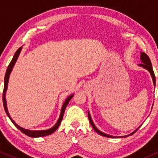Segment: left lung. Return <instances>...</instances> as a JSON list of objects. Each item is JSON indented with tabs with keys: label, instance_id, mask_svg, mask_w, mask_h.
I'll return each instance as SVG.
<instances>
[{
	"label": "left lung",
	"instance_id": "1",
	"mask_svg": "<svg viewBox=\"0 0 158 158\" xmlns=\"http://www.w3.org/2000/svg\"><path fill=\"white\" fill-rule=\"evenodd\" d=\"M141 56H140V59L141 61H142V63L141 64H139V66H140V67H142L143 69H146L149 72V73L151 74V76H152V80H153V84H154V86H155V84H156V79H155V76H154V71H153V68H152V62H151V60L150 59H149V57L148 56L147 54H145V52H140ZM88 118H89V122H90V124L91 126L93 127V128L94 129L95 131L97 133H99V135H102V136H105V137H108V138H119V137H127L129 136V135H133L135 133V132L137 131V130H139V128L140 127H139L138 128L136 129L135 130H134L133 133H131L130 134H129V135H122V136H113V135H108V134H106V133H102V131H100L99 129L97 128L96 126H95L94 123H93L92 118H91V116H90V114H89V111H88Z\"/></svg>",
	"mask_w": 158,
	"mask_h": 158
}]
</instances>
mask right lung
Instances as JSON below:
<instances>
[{"instance_id":"obj_1","label":"right lung","mask_w":158,"mask_h":158,"mask_svg":"<svg viewBox=\"0 0 158 158\" xmlns=\"http://www.w3.org/2000/svg\"><path fill=\"white\" fill-rule=\"evenodd\" d=\"M22 49H23V47H19V48L18 50H16V52H15L14 56H13V59H12L10 63L9 64V65H8L7 69H6V74H5L4 92H3V103H4V109H5V111H6V114H7V116L9 117V118L10 119L11 121L13 122V124H14L15 126L17 127V128L20 130V131L23 132V133L25 134V135H28V136H30V137H35H35L46 136V135H50V134L53 133L54 132H55L56 130L58 129V127H59V125H60L61 122H62V118H63L64 113H65V110L66 108V106H68V104L69 103L70 100L72 99L74 94L70 95V96H68V97L66 98L65 102H64L63 105H62V108H61V112H60V115H59V119H58V120H57L56 123V124L54 125V126L52 127H51V128L48 129V130H27V129L23 128V127H19V125L16 124V123H15L14 120H13V119H12L10 115L9 112H8L7 106H6V90H7V86H8V82H9L10 75L12 70H13V67H14L15 63H16V61H17L18 57H19V56L20 52H21Z\"/></svg>"}]
</instances>
